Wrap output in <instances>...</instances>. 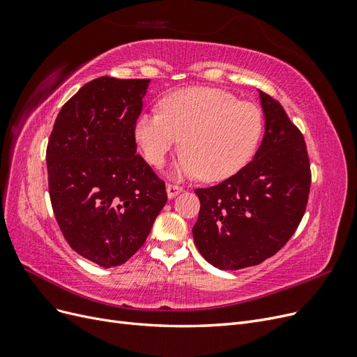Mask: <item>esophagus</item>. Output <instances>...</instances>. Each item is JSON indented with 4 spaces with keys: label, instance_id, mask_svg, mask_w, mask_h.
<instances>
[{
    "label": "esophagus",
    "instance_id": "34e87169",
    "mask_svg": "<svg viewBox=\"0 0 357 357\" xmlns=\"http://www.w3.org/2000/svg\"><path fill=\"white\" fill-rule=\"evenodd\" d=\"M183 192V188L181 186H177V185H167V195L169 199L176 198L178 193Z\"/></svg>",
    "mask_w": 357,
    "mask_h": 357
}]
</instances>
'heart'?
<instances>
[{
	"label": "heart",
	"mask_w": 357,
	"mask_h": 357,
	"mask_svg": "<svg viewBox=\"0 0 357 357\" xmlns=\"http://www.w3.org/2000/svg\"><path fill=\"white\" fill-rule=\"evenodd\" d=\"M264 131L255 104L214 88H186L168 93L160 112L142 113L134 135L149 164L160 167L180 139L183 150L174 174L220 181L252 159Z\"/></svg>",
	"instance_id": "1"
}]
</instances>
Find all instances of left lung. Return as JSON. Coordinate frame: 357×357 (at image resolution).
<instances>
[{
	"instance_id": "8db88e82",
	"label": "left lung",
	"mask_w": 357,
	"mask_h": 357,
	"mask_svg": "<svg viewBox=\"0 0 357 357\" xmlns=\"http://www.w3.org/2000/svg\"><path fill=\"white\" fill-rule=\"evenodd\" d=\"M257 92L265 132L253 160L219 185L195 190L201 208L193 241L205 261L223 271L275 255L296 231L308 201L304 137L280 102Z\"/></svg>"
}]
</instances>
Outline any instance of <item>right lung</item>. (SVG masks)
Wrapping results in <instances>:
<instances>
[{"label": "right lung", "instance_id": "obj_1", "mask_svg": "<svg viewBox=\"0 0 357 357\" xmlns=\"http://www.w3.org/2000/svg\"><path fill=\"white\" fill-rule=\"evenodd\" d=\"M149 79L104 75L63 104L49 138V193L74 252L102 268L142 247L167 202L165 183L137 153L134 125Z\"/></svg>", "mask_w": 357, "mask_h": 357}]
</instances>
